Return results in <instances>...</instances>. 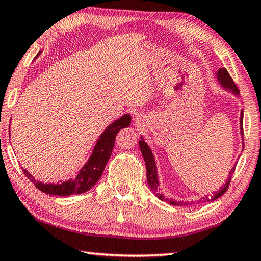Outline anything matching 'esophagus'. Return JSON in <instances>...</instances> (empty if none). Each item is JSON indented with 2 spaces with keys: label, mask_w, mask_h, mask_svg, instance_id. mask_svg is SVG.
Here are the masks:
<instances>
[{
  "label": "esophagus",
  "mask_w": 261,
  "mask_h": 261,
  "mask_svg": "<svg viewBox=\"0 0 261 261\" xmlns=\"http://www.w3.org/2000/svg\"><path fill=\"white\" fill-rule=\"evenodd\" d=\"M135 123L138 124V125H141V124L144 123V117L143 116H137V117L135 118Z\"/></svg>",
  "instance_id": "34e87169"
}]
</instances>
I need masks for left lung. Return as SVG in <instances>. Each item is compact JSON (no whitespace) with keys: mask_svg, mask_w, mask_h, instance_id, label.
<instances>
[{"mask_svg":"<svg viewBox=\"0 0 261 261\" xmlns=\"http://www.w3.org/2000/svg\"><path fill=\"white\" fill-rule=\"evenodd\" d=\"M216 77H217L218 83H219L221 88L225 89L226 91L232 92L234 96L239 95L238 88H237L234 82H233V80L231 79V76L228 75L226 69L220 68L216 72ZM243 119H244V111L242 110V111H240V118H239V127H240V134H242V137H243V134H244V132H243ZM138 143H139V149H141V151H142L144 162H145V165H146L147 184H149L151 191H152L153 194H155V196L158 197V199H161L163 201H166V203H169L171 205H174V206H186V205H189V203H184V201H177V200H173V199H169V198H166L164 194L159 193V190H158L159 180H158V172H157V165H155V161H154V155L152 153V151H151L150 146L147 145V143L145 142V139L143 138V136H141V139H139ZM243 149H244V139H243ZM234 170H236V165L230 170V172H228L227 180L219 189V191H217L211 197L206 196L205 198H201V199H203V203H204V201H205V203H210V201L216 200L227 191V188H228V185H230L232 174L234 173ZM199 203H201L200 200H199Z\"/></svg>","mask_w":261,"mask_h":261,"instance_id":"1","label":"left lung"}]
</instances>
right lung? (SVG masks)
I'll list each match as a JSON object with an SVG mask.
<instances>
[{
    "label": "right lung",
    "instance_id": "add662e5",
    "mask_svg": "<svg viewBox=\"0 0 261 261\" xmlns=\"http://www.w3.org/2000/svg\"><path fill=\"white\" fill-rule=\"evenodd\" d=\"M42 50L37 54L36 58L41 55ZM35 58V60H36ZM131 124V116L129 114L123 115L122 117L116 119L111 124L106 127L100 136L97 139V142L93 146L92 153L87 163L82 166L81 170L77 173L75 178H70V179L61 182H43L35 179L33 174H30L25 169H23V172L30 181L34 182V185L46 194H51V196H61L67 197L72 196V194H81L87 192L90 190L92 186H95L97 181L99 180L100 176L103 174V171L106 169V165L112 153V149L115 145L116 135L118 134L119 130L127 127ZM10 129V127H9Z\"/></svg>",
    "mask_w": 261,
    "mask_h": 261
}]
</instances>
